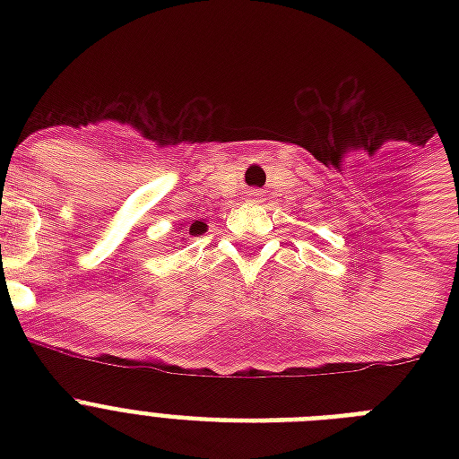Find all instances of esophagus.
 I'll return each instance as SVG.
<instances>
[{
	"mask_svg": "<svg viewBox=\"0 0 459 459\" xmlns=\"http://www.w3.org/2000/svg\"><path fill=\"white\" fill-rule=\"evenodd\" d=\"M259 193H255V190H250V197H257Z\"/></svg>",
	"mask_w": 459,
	"mask_h": 459,
	"instance_id": "obj_1",
	"label": "esophagus"
}]
</instances>
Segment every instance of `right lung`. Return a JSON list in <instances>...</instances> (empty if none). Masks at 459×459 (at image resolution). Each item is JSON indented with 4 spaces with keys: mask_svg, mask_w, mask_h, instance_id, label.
I'll list each match as a JSON object with an SVG mask.
<instances>
[{
    "mask_svg": "<svg viewBox=\"0 0 459 459\" xmlns=\"http://www.w3.org/2000/svg\"><path fill=\"white\" fill-rule=\"evenodd\" d=\"M190 236H202V233H204V230H207V223L204 221H195V223H190Z\"/></svg>",
    "mask_w": 459,
    "mask_h": 459,
    "instance_id": "obj_1",
    "label": "right lung"
}]
</instances>
